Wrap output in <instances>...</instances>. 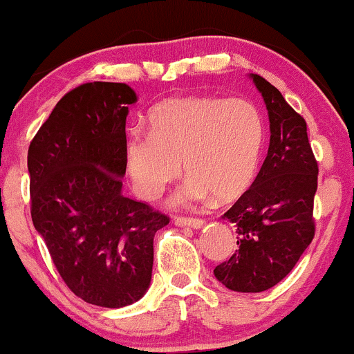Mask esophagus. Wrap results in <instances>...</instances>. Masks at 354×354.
Segmentation results:
<instances>
[{
  "label": "esophagus",
  "mask_w": 354,
  "mask_h": 354,
  "mask_svg": "<svg viewBox=\"0 0 354 354\" xmlns=\"http://www.w3.org/2000/svg\"><path fill=\"white\" fill-rule=\"evenodd\" d=\"M177 225L182 226V228H194V230H198L202 228L205 225L203 220H200V218H177Z\"/></svg>",
  "instance_id": "34e87169"
}]
</instances>
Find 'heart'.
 <instances>
[{"mask_svg":"<svg viewBox=\"0 0 354 354\" xmlns=\"http://www.w3.org/2000/svg\"><path fill=\"white\" fill-rule=\"evenodd\" d=\"M151 133L126 136L123 160L134 194L156 200L182 174L187 180L172 205L190 207L215 197L228 203L254 182L266 126L254 103L243 98L184 97L157 104Z\"/></svg>","mask_w":354,"mask_h":354,"instance_id":"heart-1","label":"heart"}]
</instances>
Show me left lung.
Returning <instances> with one entry per match:
<instances>
[{"mask_svg": "<svg viewBox=\"0 0 354 354\" xmlns=\"http://www.w3.org/2000/svg\"><path fill=\"white\" fill-rule=\"evenodd\" d=\"M250 78L264 100L270 139L256 180L223 215L236 226L238 250L213 274L234 292H263L276 286L315 234L318 165L307 123L266 78L256 73Z\"/></svg>", "mask_w": 354, "mask_h": 354, "instance_id": "obj_1", "label": "left lung"}]
</instances>
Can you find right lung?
Returning <instances> with one entry per match:
<instances>
[{"instance_id": "right-lung-1", "label": "right lung", "mask_w": 354, "mask_h": 354, "mask_svg": "<svg viewBox=\"0 0 354 354\" xmlns=\"http://www.w3.org/2000/svg\"><path fill=\"white\" fill-rule=\"evenodd\" d=\"M126 84H84L55 104L28 151L30 216L77 297L121 308L151 286L154 234L169 218L123 195Z\"/></svg>"}]
</instances>
